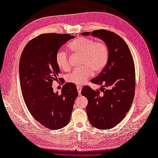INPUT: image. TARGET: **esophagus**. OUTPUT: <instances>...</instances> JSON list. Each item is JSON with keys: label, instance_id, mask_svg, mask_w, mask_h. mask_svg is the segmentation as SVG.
<instances>
[{"label": "esophagus", "instance_id": "1", "mask_svg": "<svg viewBox=\"0 0 158 158\" xmlns=\"http://www.w3.org/2000/svg\"><path fill=\"white\" fill-rule=\"evenodd\" d=\"M76 88H77V90H78V95H81V91H82V88H81L80 85H77L76 86Z\"/></svg>", "mask_w": 158, "mask_h": 158}]
</instances>
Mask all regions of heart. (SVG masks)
I'll use <instances>...</instances> for the list:
<instances>
[{
    "label": "heart",
    "mask_w": 158,
    "mask_h": 158,
    "mask_svg": "<svg viewBox=\"0 0 158 158\" xmlns=\"http://www.w3.org/2000/svg\"><path fill=\"white\" fill-rule=\"evenodd\" d=\"M68 47L73 53L82 55L80 65L83 66L66 76V80L69 83L84 84L92 75L93 72L99 73L107 63L108 47L102 41H95L87 37H78L70 43ZM55 62L60 69L64 71L69 70V56L64 50L60 49L56 52Z\"/></svg>",
    "instance_id": "b5f03b06"
}]
</instances>
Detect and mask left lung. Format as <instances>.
Instances as JSON below:
<instances>
[{
    "instance_id": "1",
    "label": "left lung",
    "mask_w": 158,
    "mask_h": 158,
    "mask_svg": "<svg viewBox=\"0 0 158 158\" xmlns=\"http://www.w3.org/2000/svg\"><path fill=\"white\" fill-rule=\"evenodd\" d=\"M102 40L109 49L106 67L91 82L102 85L99 90L84 86L81 94L87 98L86 112L92 125L99 129L115 127L125 117L135 96V69L128 45L116 33L106 30L81 33ZM109 87L105 89L103 87Z\"/></svg>"
}]
</instances>
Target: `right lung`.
<instances>
[{"mask_svg": "<svg viewBox=\"0 0 158 158\" xmlns=\"http://www.w3.org/2000/svg\"><path fill=\"white\" fill-rule=\"evenodd\" d=\"M74 37L70 34H41L27 43L20 56L19 77L23 100L33 117L51 130L69 123L78 95L74 84H64L60 94L52 88V82L60 80L56 52Z\"/></svg>", "mask_w": 158, "mask_h": 158, "instance_id": "1", "label": "right lung"}]
</instances>
